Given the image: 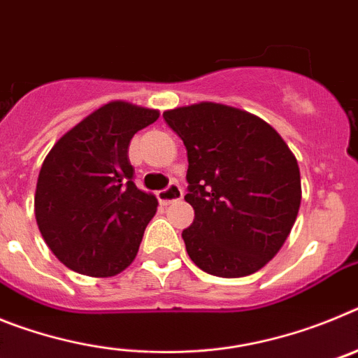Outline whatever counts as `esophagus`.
<instances>
[{
	"label": "esophagus",
	"mask_w": 358,
	"mask_h": 358,
	"mask_svg": "<svg viewBox=\"0 0 358 358\" xmlns=\"http://www.w3.org/2000/svg\"><path fill=\"white\" fill-rule=\"evenodd\" d=\"M157 199H159L161 204H172L176 201H181L182 199V188L177 182H170L169 186L164 189H161L159 194H157Z\"/></svg>",
	"instance_id": "1"
}]
</instances>
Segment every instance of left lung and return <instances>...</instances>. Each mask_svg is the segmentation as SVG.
<instances>
[{
	"instance_id": "8db88e82",
	"label": "left lung",
	"mask_w": 358,
	"mask_h": 358,
	"mask_svg": "<svg viewBox=\"0 0 358 358\" xmlns=\"http://www.w3.org/2000/svg\"><path fill=\"white\" fill-rule=\"evenodd\" d=\"M188 152L194 224L182 231L199 268L218 278L260 271L285 243L299 204V166L281 136L258 116L201 102L164 110Z\"/></svg>"
}]
</instances>
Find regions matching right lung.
I'll return each instance as SVG.
<instances>
[{"instance_id":"add662e5","label":"right lung","mask_w":358,"mask_h":358,"mask_svg":"<svg viewBox=\"0 0 358 358\" xmlns=\"http://www.w3.org/2000/svg\"><path fill=\"white\" fill-rule=\"evenodd\" d=\"M157 118L156 109L109 102L66 132L44 159L37 226L53 255L75 273L115 276L138 255L157 199L134 185L129 145Z\"/></svg>"}]
</instances>
